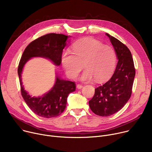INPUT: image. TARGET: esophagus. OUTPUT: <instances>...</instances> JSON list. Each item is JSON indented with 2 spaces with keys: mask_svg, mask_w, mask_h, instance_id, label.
<instances>
[{
  "mask_svg": "<svg viewBox=\"0 0 152 152\" xmlns=\"http://www.w3.org/2000/svg\"><path fill=\"white\" fill-rule=\"evenodd\" d=\"M83 87V85H81V84H78V85H77V88L78 89H81V88H82Z\"/></svg>",
  "mask_w": 152,
  "mask_h": 152,
  "instance_id": "1",
  "label": "esophagus"
}]
</instances>
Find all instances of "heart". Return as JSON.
<instances>
[{
  "label": "heart",
  "mask_w": 152,
  "mask_h": 152,
  "mask_svg": "<svg viewBox=\"0 0 152 152\" xmlns=\"http://www.w3.org/2000/svg\"><path fill=\"white\" fill-rule=\"evenodd\" d=\"M72 50H64L61 58L69 78H76L83 69V64L86 69L80 78L82 81H89L95 78L100 82L113 74L117 61L116 53L113 47L88 38L75 42Z\"/></svg>",
  "instance_id": "b5f03b06"
}]
</instances>
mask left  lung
<instances>
[{"mask_svg":"<svg viewBox=\"0 0 152 152\" xmlns=\"http://www.w3.org/2000/svg\"><path fill=\"white\" fill-rule=\"evenodd\" d=\"M113 45L118 63L112 77L95 89L89 107L96 114L107 117L121 110L130 99L135 76V68L130 50L118 39L106 33Z\"/></svg>","mask_w":152,"mask_h":152,"instance_id":"obj_1","label":"left lung"}]
</instances>
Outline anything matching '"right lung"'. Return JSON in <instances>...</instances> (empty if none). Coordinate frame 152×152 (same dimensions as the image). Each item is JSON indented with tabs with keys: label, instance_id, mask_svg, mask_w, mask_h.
I'll list each match as a JSON object with an SVG mask.
<instances>
[{
	"label": "right lung",
	"instance_id": "add662e5",
	"mask_svg": "<svg viewBox=\"0 0 152 152\" xmlns=\"http://www.w3.org/2000/svg\"><path fill=\"white\" fill-rule=\"evenodd\" d=\"M67 38V36L63 34L49 33L34 39L27 46L19 63L18 72L21 95L30 109L42 118H55L64 111L68 95L75 90V83L56 77L54 86L48 93L42 97H31L22 86V69L30 58L34 56L47 58L55 64L60 65L61 55Z\"/></svg>",
	"mask_w": 152,
	"mask_h": 152
}]
</instances>
